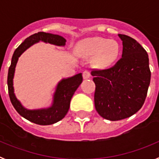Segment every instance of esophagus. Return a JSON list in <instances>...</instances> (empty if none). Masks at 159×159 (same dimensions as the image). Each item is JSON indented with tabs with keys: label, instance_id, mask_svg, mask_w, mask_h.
Listing matches in <instances>:
<instances>
[{
	"label": "esophagus",
	"instance_id": "obj_1",
	"mask_svg": "<svg viewBox=\"0 0 159 159\" xmlns=\"http://www.w3.org/2000/svg\"><path fill=\"white\" fill-rule=\"evenodd\" d=\"M83 77H84V80H87V79H89L91 77V72L89 71H84L83 72Z\"/></svg>",
	"mask_w": 159,
	"mask_h": 159
}]
</instances>
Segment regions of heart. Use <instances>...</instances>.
<instances>
[{"label": "heart", "instance_id": "b5f03b06", "mask_svg": "<svg viewBox=\"0 0 159 159\" xmlns=\"http://www.w3.org/2000/svg\"><path fill=\"white\" fill-rule=\"evenodd\" d=\"M79 49L85 56H94L93 63L99 68H107L118 59L120 52L119 43L102 37H90L79 43Z\"/></svg>", "mask_w": 159, "mask_h": 159}]
</instances>
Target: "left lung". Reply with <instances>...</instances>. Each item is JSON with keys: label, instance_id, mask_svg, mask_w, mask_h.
<instances>
[{"label": "left lung", "instance_id": "left-lung-1", "mask_svg": "<svg viewBox=\"0 0 159 159\" xmlns=\"http://www.w3.org/2000/svg\"><path fill=\"white\" fill-rule=\"evenodd\" d=\"M123 41L122 58L113 67L93 70L94 100L103 119L117 121L141 109L151 82L148 54L134 39L119 34Z\"/></svg>", "mask_w": 159, "mask_h": 159}]
</instances>
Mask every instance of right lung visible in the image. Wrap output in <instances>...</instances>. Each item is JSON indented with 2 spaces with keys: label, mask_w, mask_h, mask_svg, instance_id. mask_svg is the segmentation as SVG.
<instances>
[{
  "label": "right lung",
  "mask_w": 159,
  "mask_h": 159,
  "mask_svg": "<svg viewBox=\"0 0 159 159\" xmlns=\"http://www.w3.org/2000/svg\"><path fill=\"white\" fill-rule=\"evenodd\" d=\"M40 40L57 46H64L66 43V40L63 36L43 32L35 33L26 38L12 55L11 65L8 68L7 83L11 102L22 117L36 124L51 125L61 120L67 115L69 110L71 97L82 83L83 76L81 73H79L74 76L63 79L62 80L60 81L53 96L52 105L50 107L38 110H28L24 107L14 94L13 77L15 67L20 56L30 46Z\"/></svg>",
  "instance_id": "1"
}]
</instances>
